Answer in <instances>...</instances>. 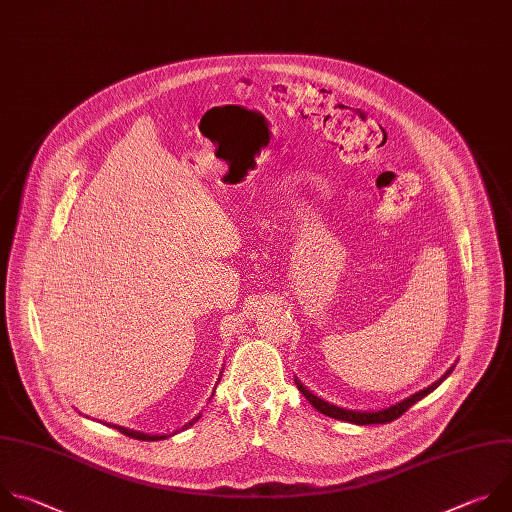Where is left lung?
Returning <instances> with one entry per match:
<instances>
[{"label":"left lung","instance_id":"1","mask_svg":"<svg viewBox=\"0 0 512 512\" xmlns=\"http://www.w3.org/2000/svg\"><path fill=\"white\" fill-rule=\"evenodd\" d=\"M452 371H454V365H452L438 381H434L432 385L420 389L418 393H414V395H410V397H405V399L399 401V403H393V405L385 407V410H377V412H353V410H345V407L333 405V403H329V401L317 397L315 393H311L309 389H306L298 379H294V381H296L298 391H300L306 399H309V403L315 407V410H319L321 414H325V416H329V418H335V420H341V422H349V424H357V426H369V424H387V422L397 420L401 414H405L407 410H410V407H412L416 401H420V399H424L428 393H432Z\"/></svg>","mask_w":512,"mask_h":512}]
</instances>
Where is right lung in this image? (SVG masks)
Returning <instances> with one entry per match:
<instances>
[{"label": "right lung", "mask_w": 512, "mask_h": 512, "mask_svg": "<svg viewBox=\"0 0 512 512\" xmlns=\"http://www.w3.org/2000/svg\"><path fill=\"white\" fill-rule=\"evenodd\" d=\"M201 416V414H199ZM199 416H195L191 422H187L181 430H187L189 426H193L197 420H199ZM113 428H117L121 434H125V436H129V438H135V440H143V442H157V440H165V438H169V436H151V434H143V432H135V430H127V428H121V426H113ZM175 434V432H173Z\"/></svg>", "instance_id": "obj_1"}]
</instances>
